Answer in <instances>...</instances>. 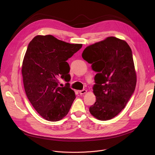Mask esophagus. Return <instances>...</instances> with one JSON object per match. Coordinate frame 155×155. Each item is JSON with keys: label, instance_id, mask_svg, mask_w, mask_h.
Listing matches in <instances>:
<instances>
[{"label": "esophagus", "instance_id": "esophagus-1", "mask_svg": "<svg viewBox=\"0 0 155 155\" xmlns=\"http://www.w3.org/2000/svg\"><path fill=\"white\" fill-rule=\"evenodd\" d=\"M86 92H87V91L85 90V89H84V90H82V91H79V94H80V95H83V94H85Z\"/></svg>", "mask_w": 155, "mask_h": 155}]
</instances>
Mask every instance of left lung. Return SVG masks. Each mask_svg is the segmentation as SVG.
I'll use <instances>...</instances> for the list:
<instances>
[{"label": "left lung", "instance_id": "obj_1", "mask_svg": "<svg viewBox=\"0 0 155 155\" xmlns=\"http://www.w3.org/2000/svg\"><path fill=\"white\" fill-rule=\"evenodd\" d=\"M82 58L92 64L97 73L93 87L96 101L89 111L97 119H111L126 107L135 90L136 74L131 49L125 41L108 37L87 46Z\"/></svg>", "mask_w": 155, "mask_h": 155}]
</instances>
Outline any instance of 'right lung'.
<instances>
[{
	"label": "right lung",
	"mask_w": 155,
	"mask_h": 155,
	"mask_svg": "<svg viewBox=\"0 0 155 155\" xmlns=\"http://www.w3.org/2000/svg\"><path fill=\"white\" fill-rule=\"evenodd\" d=\"M82 47L52 35H38L29 43L21 70L24 90L32 106L47 120L58 121L66 116L75 99L70 84L59 87V80L69 82L67 61Z\"/></svg>",
	"instance_id": "right-lung-1"
}]
</instances>
